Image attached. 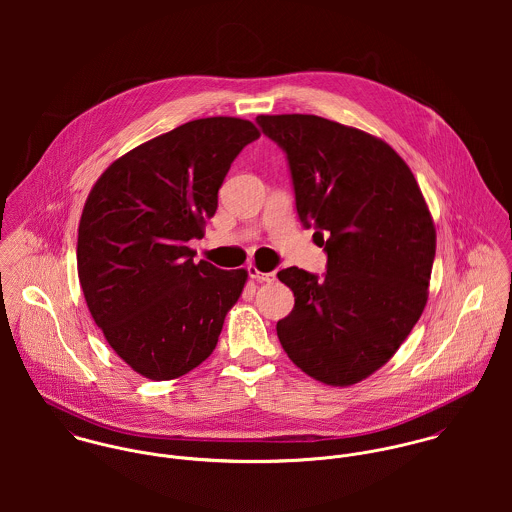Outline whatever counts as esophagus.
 <instances>
[{
  "label": "esophagus",
  "instance_id": "obj_1",
  "mask_svg": "<svg viewBox=\"0 0 512 512\" xmlns=\"http://www.w3.org/2000/svg\"><path fill=\"white\" fill-rule=\"evenodd\" d=\"M248 274L252 280H256L260 284H272L276 280L274 272H260L256 266H248Z\"/></svg>",
  "mask_w": 512,
  "mask_h": 512
}]
</instances>
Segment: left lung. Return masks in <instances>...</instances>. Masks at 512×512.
I'll use <instances>...</instances> for the list:
<instances>
[{
	"instance_id": "8db88e82",
	"label": "left lung",
	"mask_w": 512,
	"mask_h": 512,
	"mask_svg": "<svg viewBox=\"0 0 512 512\" xmlns=\"http://www.w3.org/2000/svg\"><path fill=\"white\" fill-rule=\"evenodd\" d=\"M288 153L299 220L325 246L323 280L278 272L293 295L278 321L295 366L351 386L386 365L428 303L436 226L406 161L376 136L313 114L258 116Z\"/></svg>"
}]
</instances>
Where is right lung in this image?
Segmentation results:
<instances>
[{
	"mask_svg": "<svg viewBox=\"0 0 512 512\" xmlns=\"http://www.w3.org/2000/svg\"><path fill=\"white\" fill-rule=\"evenodd\" d=\"M258 138L250 120H193L118 157L88 193L80 288L108 345L149 380L179 378L209 359L244 290V268L195 264L187 242L205 234L230 163Z\"/></svg>",
	"mask_w": 512,
	"mask_h": 512,
	"instance_id": "add662e5",
	"label": "right lung"
}]
</instances>
